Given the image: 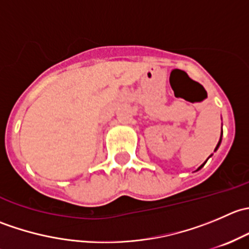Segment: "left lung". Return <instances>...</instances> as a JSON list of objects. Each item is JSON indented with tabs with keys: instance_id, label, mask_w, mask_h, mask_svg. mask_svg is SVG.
Wrapping results in <instances>:
<instances>
[{
	"instance_id": "obj_1",
	"label": "left lung",
	"mask_w": 249,
	"mask_h": 249,
	"mask_svg": "<svg viewBox=\"0 0 249 249\" xmlns=\"http://www.w3.org/2000/svg\"><path fill=\"white\" fill-rule=\"evenodd\" d=\"M222 135H223V130H222ZM220 142H222V136H220V140H219V142H218L217 147H215V149H214V150H217V149H218V147H219V145H220ZM203 165H205V164H202V165H201V166H200V167H199V169H197V170H200V169H201V167L203 166Z\"/></svg>"
}]
</instances>
